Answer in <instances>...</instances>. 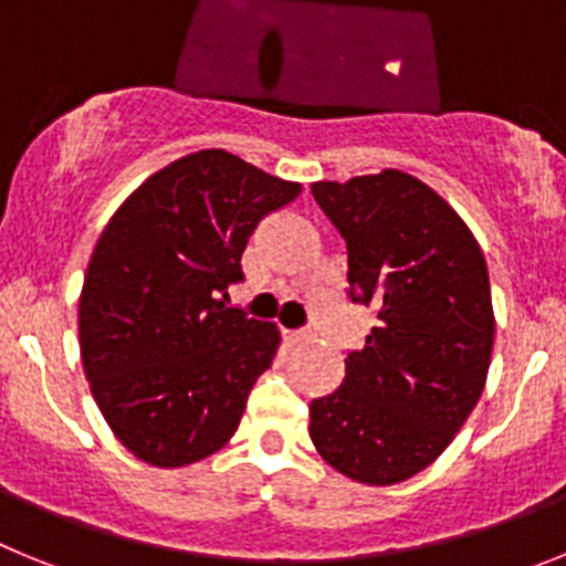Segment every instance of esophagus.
I'll return each mask as SVG.
<instances>
[{
	"instance_id": "34e87169",
	"label": "esophagus",
	"mask_w": 566,
	"mask_h": 566,
	"mask_svg": "<svg viewBox=\"0 0 566 566\" xmlns=\"http://www.w3.org/2000/svg\"><path fill=\"white\" fill-rule=\"evenodd\" d=\"M307 338H313L311 327H298V331H290L287 333V342L290 344H302V342H307Z\"/></svg>"
}]
</instances>
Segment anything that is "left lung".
<instances>
[{"mask_svg":"<svg viewBox=\"0 0 566 566\" xmlns=\"http://www.w3.org/2000/svg\"><path fill=\"white\" fill-rule=\"evenodd\" d=\"M311 190L347 244V296L376 307L338 390L311 401V439L338 473L385 488L439 459L484 390L488 264L459 213L401 170Z\"/></svg>","mask_w":566,"mask_h":566,"instance_id":"1","label":"left lung"}]
</instances>
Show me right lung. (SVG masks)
I'll use <instances>...</instances> for the list:
<instances>
[{"label": "right lung", "instance_id": "1", "mask_svg": "<svg viewBox=\"0 0 566 566\" xmlns=\"http://www.w3.org/2000/svg\"><path fill=\"white\" fill-rule=\"evenodd\" d=\"M228 150L167 165L116 210L78 298V347L116 439L154 467L230 441L279 347L273 324L228 307L264 216L298 196Z\"/></svg>", "mask_w": 566, "mask_h": 566}]
</instances>
